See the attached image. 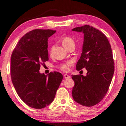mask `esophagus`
<instances>
[{"mask_svg":"<svg viewBox=\"0 0 126 126\" xmlns=\"http://www.w3.org/2000/svg\"><path fill=\"white\" fill-rule=\"evenodd\" d=\"M64 77L65 79H70L71 78V77H70L69 75L68 74H64Z\"/></svg>","mask_w":126,"mask_h":126,"instance_id":"esophagus-1","label":"esophagus"}]
</instances>
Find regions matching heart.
I'll use <instances>...</instances> for the list:
<instances>
[{"mask_svg": "<svg viewBox=\"0 0 126 126\" xmlns=\"http://www.w3.org/2000/svg\"><path fill=\"white\" fill-rule=\"evenodd\" d=\"M62 44L64 47H65L67 49L70 46L74 44V42L72 38L68 37H65L62 39ZM72 63H73V62L72 61H69L65 63L61 64V65H59L58 68L62 71L64 72H67L69 70L70 66L72 64Z\"/></svg>", "mask_w": 126, "mask_h": 126, "instance_id": "1", "label": "heart"}]
</instances>
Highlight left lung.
Instances as JSON below:
<instances>
[{
  "label": "left lung",
  "mask_w": 126,
  "mask_h": 126,
  "mask_svg": "<svg viewBox=\"0 0 126 126\" xmlns=\"http://www.w3.org/2000/svg\"><path fill=\"white\" fill-rule=\"evenodd\" d=\"M84 34L82 52L76 65L86 68L87 76L73 75L72 96L81 105L91 107L101 102L109 89L114 71L111 46L106 36L88 25L72 30Z\"/></svg>",
  "instance_id": "left-lung-1"
}]
</instances>
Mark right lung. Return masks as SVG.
I'll return each instance as SVG.
<instances>
[{"mask_svg":"<svg viewBox=\"0 0 126 126\" xmlns=\"http://www.w3.org/2000/svg\"><path fill=\"white\" fill-rule=\"evenodd\" d=\"M55 32L50 29L29 32L21 38L12 54L13 84L20 99L35 109L43 108L52 103L63 79L59 72L45 75L39 71L40 64L48 61V40Z\"/></svg>","mask_w":126,"mask_h":126,"instance_id":"1","label":"right lung"}]
</instances>
